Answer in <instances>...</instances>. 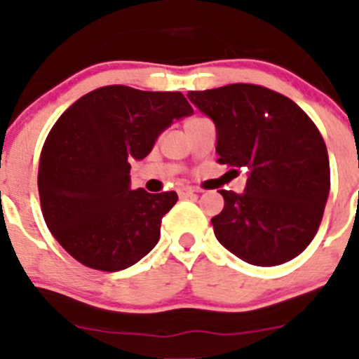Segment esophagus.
Here are the masks:
<instances>
[{
    "mask_svg": "<svg viewBox=\"0 0 359 359\" xmlns=\"http://www.w3.org/2000/svg\"><path fill=\"white\" fill-rule=\"evenodd\" d=\"M200 193V191L196 189V187H191V186H182L177 189V194H179L180 198H187V196H193V194Z\"/></svg>",
    "mask_w": 359,
    "mask_h": 359,
    "instance_id": "1",
    "label": "esophagus"
}]
</instances>
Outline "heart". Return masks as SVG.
<instances>
[{
  "mask_svg": "<svg viewBox=\"0 0 359 359\" xmlns=\"http://www.w3.org/2000/svg\"><path fill=\"white\" fill-rule=\"evenodd\" d=\"M193 119H194V118H193Z\"/></svg>",
  "mask_w": 359,
  "mask_h": 359,
  "instance_id": "b5f03b06",
  "label": "heart"
}]
</instances>
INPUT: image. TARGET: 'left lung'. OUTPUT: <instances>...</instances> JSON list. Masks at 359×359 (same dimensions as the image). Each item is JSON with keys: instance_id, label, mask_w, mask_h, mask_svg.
<instances>
[{"instance_id": "obj_1", "label": "left lung", "mask_w": 359, "mask_h": 359, "mask_svg": "<svg viewBox=\"0 0 359 359\" xmlns=\"http://www.w3.org/2000/svg\"><path fill=\"white\" fill-rule=\"evenodd\" d=\"M217 128V161L248 170L243 194L222 189L212 219L217 240L253 266L295 259L318 233L330 193L325 140L293 100L266 86L234 83L187 93Z\"/></svg>"}]
</instances>
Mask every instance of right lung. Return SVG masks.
Listing matches in <instances>:
<instances>
[{
	"label": "right lung",
	"instance_id": "add662e5",
	"mask_svg": "<svg viewBox=\"0 0 359 359\" xmlns=\"http://www.w3.org/2000/svg\"><path fill=\"white\" fill-rule=\"evenodd\" d=\"M180 92L123 85L97 88L57 119L39 156L38 191L50 233L97 271L126 269L159 240L179 196L130 187V161L144 159L163 130L193 114Z\"/></svg>",
	"mask_w": 359,
	"mask_h": 359
}]
</instances>
